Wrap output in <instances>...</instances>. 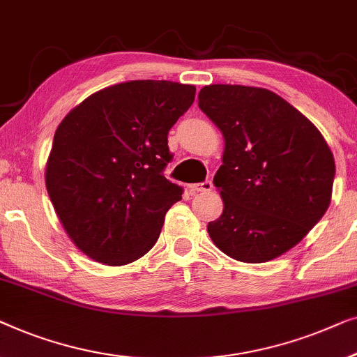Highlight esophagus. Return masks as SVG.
<instances>
[{
  "label": "esophagus",
  "mask_w": 357,
  "mask_h": 357,
  "mask_svg": "<svg viewBox=\"0 0 357 357\" xmlns=\"http://www.w3.org/2000/svg\"><path fill=\"white\" fill-rule=\"evenodd\" d=\"M213 189V184L212 181H204V183H199V184H189V190L192 194L195 192H208V190Z\"/></svg>",
  "instance_id": "esophagus-1"
}]
</instances>
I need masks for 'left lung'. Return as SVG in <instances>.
<instances>
[{
    "label": "left lung",
    "mask_w": 357,
    "mask_h": 357,
    "mask_svg": "<svg viewBox=\"0 0 357 357\" xmlns=\"http://www.w3.org/2000/svg\"><path fill=\"white\" fill-rule=\"evenodd\" d=\"M199 108L225 137L213 178L223 213L207 227L213 244L248 264L288 252L330 205L335 160L324 135L267 89L207 85Z\"/></svg>",
    "instance_id": "1"
}]
</instances>
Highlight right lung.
Segmentation results:
<instances>
[{"mask_svg": "<svg viewBox=\"0 0 357 357\" xmlns=\"http://www.w3.org/2000/svg\"><path fill=\"white\" fill-rule=\"evenodd\" d=\"M195 87L130 80L98 90L59 124L45 184L63 228L95 262L126 265L157 243L183 188L163 176L168 132Z\"/></svg>", "mask_w": 357, "mask_h": 357, "instance_id": "obj_1", "label": "right lung"}]
</instances>
